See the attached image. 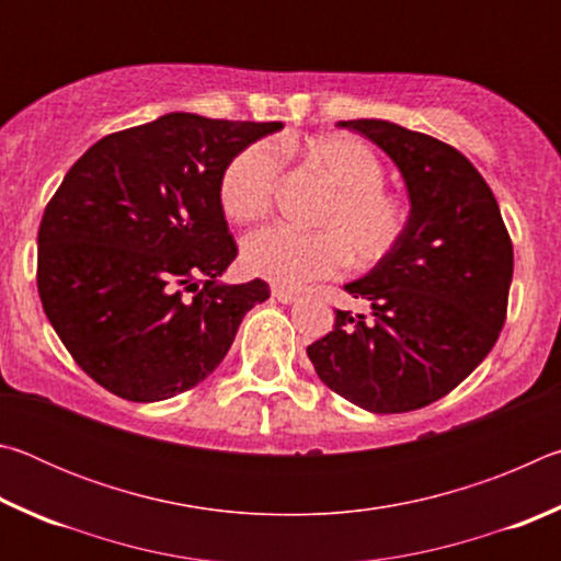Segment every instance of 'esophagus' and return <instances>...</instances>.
<instances>
[{
  "instance_id": "obj_1",
  "label": "esophagus",
  "mask_w": 561,
  "mask_h": 561,
  "mask_svg": "<svg viewBox=\"0 0 561 561\" xmlns=\"http://www.w3.org/2000/svg\"><path fill=\"white\" fill-rule=\"evenodd\" d=\"M272 297L282 301V304H291L299 299V291H291V289H284V287H272Z\"/></svg>"
}]
</instances>
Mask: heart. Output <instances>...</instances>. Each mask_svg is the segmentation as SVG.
Segmentation results:
<instances>
[{"instance_id":"heart-1","label":"heart","mask_w":561,"mask_h":561,"mask_svg":"<svg viewBox=\"0 0 561 561\" xmlns=\"http://www.w3.org/2000/svg\"><path fill=\"white\" fill-rule=\"evenodd\" d=\"M309 168L324 175L329 195L311 215V232L270 227L244 240L242 262L254 277L284 287L334 277L351 267L368 270L391 257L403 242L408 220L405 201L386 183V165L376 150L348 133L304 140ZM282 178V156L267 140L244 146L220 175L217 195L230 220L252 225L272 213Z\"/></svg>"}]
</instances>
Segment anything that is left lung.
<instances>
[{
  "mask_svg": "<svg viewBox=\"0 0 561 561\" xmlns=\"http://www.w3.org/2000/svg\"><path fill=\"white\" fill-rule=\"evenodd\" d=\"M403 173L411 220L391 257L346 284L374 317L336 309L307 354L331 391L371 413H408L462 383L507 319L512 240L490 185L460 150L388 121H339Z\"/></svg>",
  "mask_w": 561,
  "mask_h": 561,
  "instance_id": "8db88e82",
  "label": "left lung"
}]
</instances>
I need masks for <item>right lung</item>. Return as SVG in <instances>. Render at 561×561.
Masks as SVG:
<instances>
[{
    "label": "right lung",
    "instance_id": "right-lung-1",
    "mask_svg": "<svg viewBox=\"0 0 561 561\" xmlns=\"http://www.w3.org/2000/svg\"><path fill=\"white\" fill-rule=\"evenodd\" d=\"M282 123L168 113L101 138L39 225L46 319L81 371L133 403L205 381L270 284H217L237 242L217 195L234 153Z\"/></svg>",
    "mask_w": 561,
    "mask_h": 561
}]
</instances>
